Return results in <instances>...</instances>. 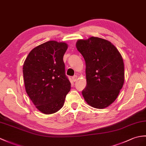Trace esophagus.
Wrapping results in <instances>:
<instances>
[{"instance_id": "1", "label": "esophagus", "mask_w": 146, "mask_h": 146, "mask_svg": "<svg viewBox=\"0 0 146 146\" xmlns=\"http://www.w3.org/2000/svg\"><path fill=\"white\" fill-rule=\"evenodd\" d=\"M77 79H78V76H76V75H74V76H73L72 77V80H73V81H74V82H75V81L77 80Z\"/></svg>"}]
</instances>
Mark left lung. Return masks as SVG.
<instances>
[{"label":"left lung","mask_w":146,"mask_h":146,"mask_svg":"<svg viewBox=\"0 0 146 146\" xmlns=\"http://www.w3.org/2000/svg\"><path fill=\"white\" fill-rule=\"evenodd\" d=\"M78 52L86 63V102L97 109L107 108L116 100L124 82L123 58L113 43L99 37L78 40Z\"/></svg>","instance_id":"obj_1"}]
</instances>
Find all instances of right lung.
Returning <instances> with one entry per match:
<instances>
[{
	"mask_svg": "<svg viewBox=\"0 0 146 146\" xmlns=\"http://www.w3.org/2000/svg\"><path fill=\"white\" fill-rule=\"evenodd\" d=\"M65 42L48 41L31 50L23 66L25 88L37 110L45 114L63 106L71 83L65 72Z\"/></svg>",
	"mask_w": 146,
	"mask_h": 146,
	"instance_id": "add662e5",
	"label": "right lung"
}]
</instances>
